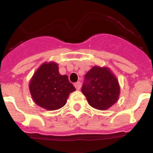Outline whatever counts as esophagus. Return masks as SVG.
Instances as JSON below:
<instances>
[{
  "mask_svg": "<svg viewBox=\"0 0 153 153\" xmlns=\"http://www.w3.org/2000/svg\"><path fill=\"white\" fill-rule=\"evenodd\" d=\"M74 86H75L76 90H79L81 89V83L80 82H76V83H74Z\"/></svg>",
  "mask_w": 153,
  "mask_h": 153,
  "instance_id": "obj_1",
  "label": "esophagus"
}]
</instances>
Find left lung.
Here are the masks:
<instances>
[{
	"label": "left lung",
	"mask_w": 153,
	"mask_h": 153,
	"mask_svg": "<svg viewBox=\"0 0 153 153\" xmlns=\"http://www.w3.org/2000/svg\"><path fill=\"white\" fill-rule=\"evenodd\" d=\"M85 79L82 93L92 107L106 110L117 102L120 86L109 67L94 66L86 73Z\"/></svg>",
	"instance_id": "obj_1"
}]
</instances>
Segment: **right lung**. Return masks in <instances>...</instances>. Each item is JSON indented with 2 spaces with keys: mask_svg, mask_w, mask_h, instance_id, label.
<instances>
[{
  "mask_svg": "<svg viewBox=\"0 0 153 153\" xmlns=\"http://www.w3.org/2000/svg\"><path fill=\"white\" fill-rule=\"evenodd\" d=\"M33 102L47 110H56L67 103L70 93L75 91L67 75L59 73L56 62H44L35 71L29 83Z\"/></svg>",
  "mask_w": 153,
  "mask_h": 153,
  "instance_id": "right-lung-1",
  "label": "right lung"
}]
</instances>
